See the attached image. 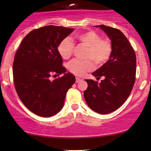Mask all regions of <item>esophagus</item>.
I'll use <instances>...</instances> for the list:
<instances>
[{"label": "esophagus", "mask_w": 151, "mask_h": 151, "mask_svg": "<svg viewBox=\"0 0 151 151\" xmlns=\"http://www.w3.org/2000/svg\"><path fill=\"white\" fill-rule=\"evenodd\" d=\"M83 79H81V78H78V77H76V83H78L80 81H81Z\"/></svg>", "instance_id": "34e87169"}]
</instances>
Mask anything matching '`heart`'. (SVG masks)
<instances>
[{"mask_svg": "<svg viewBox=\"0 0 151 151\" xmlns=\"http://www.w3.org/2000/svg\"><path fill=\"white\" fill-rule=\"evenodd\" d=\"M75 39L88 47L86 58L94 61L97 65H102L107 62L112 52L111 44L108 40L101 39L99 34L93 31H88L76 34ZM75 44L71 39L65 37L59 42L57 50L64 59L71 57ZM68 70L71 73L78 76H83L94 68V63L90 59L85 61L73 59L68 63Z\"/></svg>", "mask_w": 151, "mask_h": 151, "instance_id": "obj_1", "label": "heart"}]
</instances>
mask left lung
<instances>
[{
	"label": "left lung",
	"instance_id": "left-lung-1",
	"mask_svg": "<svg viewBox=\"0 0 151 151\" xmlns=\"http://www.w3.org/2000/svg\"><path fill=\"white\" fill-rule=\"evenodd\" d=\"M111 40L112 52L107 62L92 73L100 83L86 79L84 98L90 109L100 114L111 113L123 105L130 95L135 80L136 56L129 40L118 29L96 25Z\"/></svg>",
	"mask_w": 151,
	"mask_h": 151
}]
</instances>
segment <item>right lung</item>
Segmentation results:
<instances>
[{"instance_id": "1", "label": "right lung", "mask_w": 151, "mask_h": 151, "mask_svg": "<svg viewBox=\"0 0 151 151\" xmlns=\"http://www.w3.org/2000/svg\"><path fill=\"white\" fill-rule=\"evenodd\" d=\"M73 31L53 25L34 29L25 36L15 55V88L25 107L36 115L50 117L60 111L68 90L75 83L73 74L65 73L57 50L59 42ZM61 73V78L50 80L51 74Z\"/></svg>"}]
</instances>
